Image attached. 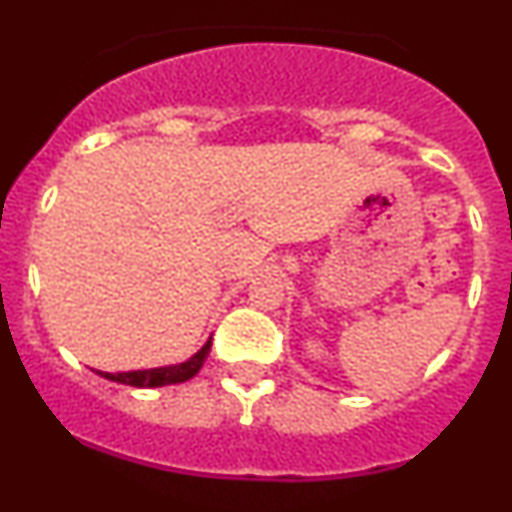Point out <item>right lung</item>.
<instances>
[{
    "instance_id": "add662e5",
    "label": "right lung",
    "mask_w": 512,
    "mask_h": 512,
    "mask_svg": "<svg viewBox=\"0 0 512 512\" xmlns=\"http://www.w3.org/2000/svg\"><path fill=\"white\" fill-rule=\"evenodd\" d=\"M210 344H213V337L203 344L200 352H195L188 361H183V364L156 366V369H138V371H118V374L101 371V376L108 381H116V384L136 386V389H156V386L183 384V381L193 379V376L200 371V366L205 364V359H208L210 354Z\"/></svg>"
}]
</instances>
